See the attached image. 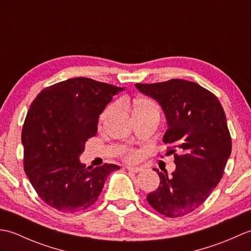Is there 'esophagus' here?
<instances>
[{
    "instance_id": "esophagus-1",
    "label": "esophagus",
    "mask_w": 251,
    "mask_h": 251,
    "mask_svg": "<svg viewBox=\"0 0 251 251\" xmlns=\"http://www.w3.org/2000/svg\"><path fill=\"white\" fill-rule=\"evenodd\" d=\"M127 168V170H129V172H131V173H140L141 170H142V168L141 167H131V166H127L126 167Z\"/></svg>"
}]
</instances>
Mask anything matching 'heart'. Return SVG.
<instances>
[{
  "instance_id": "heart-1",
  "label": "heart",
  "mask_w": 251,
  "mask_h": 251,
  "mask_svg": "<svg viewBox=\"0 0 251 251\" xmlns=\"http://www.w3.org/2000/svg\"><path fill=\"white\" fill-rule=\"evenodd\" d=\"M126 102L127 101L124 100V103H126ZM128 104L132 109V113H136V112L143 111V110H151V109L157 110V105L154 103L153 101L148 100V99H136L134 101H131V102ZM116 110H117L116 103H111L108 106H105L104 110L101 112V114L99 116V122L101 123V124H103V123L106 122V120H108L110 116L113 115ZM125 157H126V159H128V161L135 162V161H137V159H139L140 153L137 151H129L126 153Z\"/></svg>"
}]
</instances>
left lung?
Returning <instances> with one entry per match:
<instances>
[{
    "instance_id": "left-lung-1",
    "label": "left lung",
    "mask_w": 251,
    "mask_h": 251,
    "mask_svg": "<svg viewBox=\"0 0 251 251\" xmlns=\"http://www.w3.org/2000/svg\"><path fill=\"white\" fill-rule=\"evenodd\" d=\"M136 87L161 104L168 124L163 141L176 164L169 177L154 168L161 182L147 201L161 215L183 217L197 209L222 178L232 150L226 113L216 95L194 82L173 78Z\"/></svg>"
}]
</instances>
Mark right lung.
Wrapping results in <instances>:
<instances>
[{"mask_svg":"<svg viewBox=\"0 0 251 251\" xmlns=\"http://www.w3.org/2000/svg\"><path fill=\"white\" fill-rule=\"evenodd\" d=\"M123 88L87 77L44 88L32 101L21 131L24 168L40 199L65 214L98 200L108 176L120 166L79 163L85 142L97 134L98 119Z\"/></svg>","mask_w":251,"mask_h":251,"instance_id":"add662e5","label":"right lung"}]
</instances>
